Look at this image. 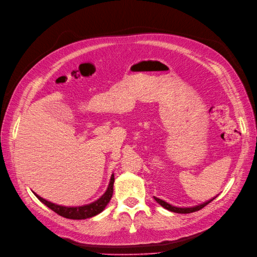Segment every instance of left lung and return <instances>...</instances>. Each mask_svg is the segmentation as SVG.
I'll return each instance as SVG.
<instances>
[{
    "label": "left lung",
    "instance_id": "1",
    "mask_svg": "<svg viewBox=\"0 0 257 257\" xmlns=\"http://www.w3.org/2000/svg\"><path fill=\"white\" fill-rule=\"evenodd\" d=\"M216 198V197H215ZM215 198L211 199V200H208L204 203H201V204H198L196 206H192V207H177V206H174L172 204H169L167 202H165L164 200H161V199L155 197V200L160 204L162 205L164 208H166V210L170 211V212H174V213H179V214H188V213H194V212H197L199 210H201V208H203L205 205H207L208 203H210L211 201H213Z\"/></svg>",
    "mask_w": 257,
    "mask_h": 257
}]
</instances>
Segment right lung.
Segmentation results:
<instances>
[{"mask_svg": "<svg viewBox=\"0 0 257 257\" xmlns=\"http://www.w3.org/2000/svg\"><path fill=\"white\" fill-rule=\"evenodd\" d=\"M113 183H114V175L112 174L110 183L108 185L106 193H104L99 199H97L96 201H94L90 204L80 205V206L58 205V204L52 203L50 201H46L45 199L41 198L40 196H38L36 194L35 195L47 207H50L51 210H53L55 213L64 218H69V219H87V218H91L104 210V207L107 206L113 195Z\"/></svg>", "mask_w": 257, "mask_h": 257, "instance_id": "add662e5", "label": "right lung"}]
</instances>
